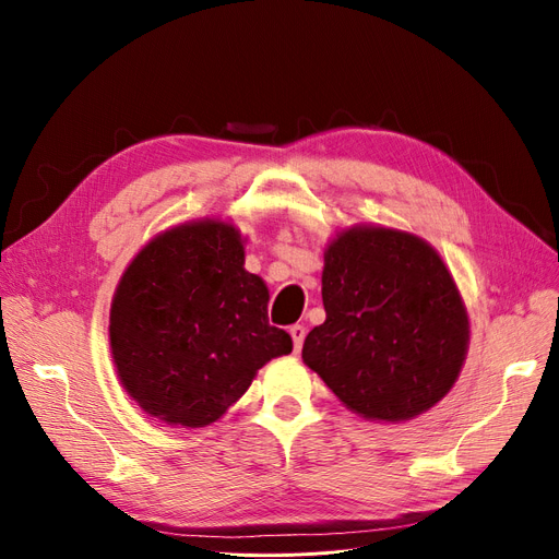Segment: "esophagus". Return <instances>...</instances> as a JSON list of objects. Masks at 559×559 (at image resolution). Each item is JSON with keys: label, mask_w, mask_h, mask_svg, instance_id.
<instances>
[{"label": "esophagus", "mask_w": 559, "mask_h": 559, "mask_svg": "<svg viewBox=\"0 0 559 559\" xmlns=\"http://www.w3.org/2000/svg\"><path fill=\"white\" fill-rule=\"evenodd\" d=\"M289 335H293L295 352H299L301 345H304V337H306V326L304 324H293V326H289Z\"/></svg>", "instance_id": "esophagus-1"}]
</instances>
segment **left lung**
Here are the masks:
<instances>
[{"label":"left lung","mask_w":559,"mask_h":559,"mask_svg":"<svg viewBox=\"0 0 559 559\" xmlns=\"http://www.w3.org/2000/svg\"><path fill=\"white\" fill-rule=\"evenodd\" d=\"M326 322L301 358L354 414L411 420L454 385L468 314L445 262L425 239L381 226L347 228L326 247Z\"/></svg>","instance_id":"obj_1"}]
</instances>
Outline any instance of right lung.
Listing matches in <instances>:
<instances>
[{
    "instance_id": "right-lung-1",
    "label": "right lung",
    "mask_w": 559,
    "mask_h": 559,
    "mask_svg": "<svg viewBox=\"0 0 559 559\" xmlns=\"http://www.w3.org/2000/svg\"><path fill=\"white\" fill-rule=\"evenodd\" d=\"M270 289L245 270L233 224L189 222L145 245L120 276L109 312L114 366L145 414L205 427L249 391L293 337L266 318Z\"/></svg>"
}]
</instances>
